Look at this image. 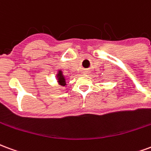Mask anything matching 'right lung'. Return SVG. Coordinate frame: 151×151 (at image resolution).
I'll use <instances>...</instances> for the list:
<instances>
[{
	"label": "right lung",
	"instance_id": "add662e5",
	"mask_svg": "<svg viewBox=\"0 0 151 151\" xmlns=\"http://www.w3.org/2000/svg\"><path fill=\"white\" fill-rule=\"evenodd\" d=\"M57 79H58V82L60 85H62V86L66 85V79H65L64 76L63 75L62 71H59L58 74H57Z\"/></svg>",
	"mask_w": 151,
	"mask_h": 151
}]
</instances>
